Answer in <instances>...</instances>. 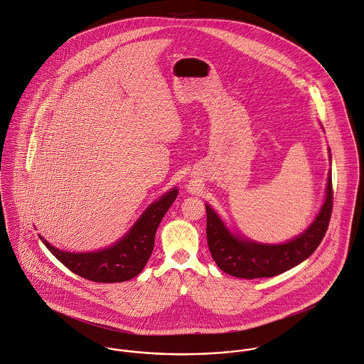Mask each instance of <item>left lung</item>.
Returning <instances> with one entry per match:
<instances>
[{
    "instance_id": "left-lung-1",
    "label": "left lung",
    "mask_w": 364,
    "mask_h": 364,
    "mask_svg": "<svg viewBox=\"0 0 364 364\" xmlns=\"http://www.w3.org/2000/svg\"><path fill=\"white\" fill-rule=\"evenodd\" d=\"M333 208L332 173L328 176L326 199L315 222L298 237L284 244H261L230 233L216 212L206 205V236L219 268L233 277L254 279L282 274L306 259L326 235Z\"/></svg>"
}]
</instances>
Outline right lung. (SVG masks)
<instances>
[{
	"instance_id": "add662e5",
	"label": "right lung",
	"mask_w": 364,
	"mask_h": 364,
	"mask_svg": "<svg viewBox=\"0 0 364 364\" xmlns=\"http://www.w3.org/2000/svg\"><path fill=\"white\" fill-rule=\"evenodd\" d=\"M178 196L173 188L149 205L120 242L92 252H69L55 248L43 237L46 248L72 272L95 282H122L138 275L154 250L156 229Z\"/></svg>"
}]
</instances>
